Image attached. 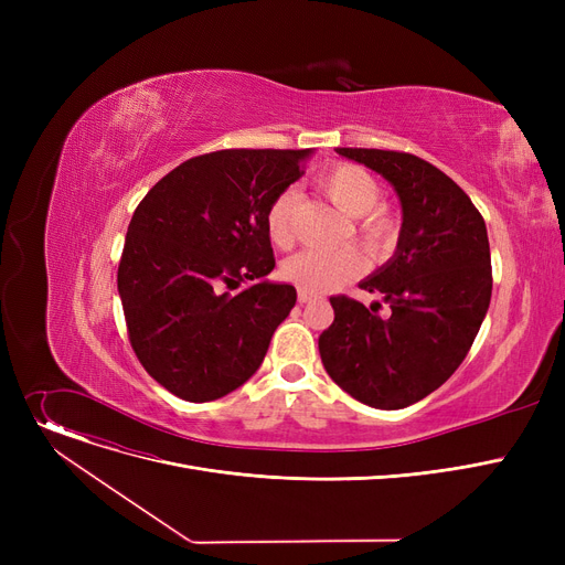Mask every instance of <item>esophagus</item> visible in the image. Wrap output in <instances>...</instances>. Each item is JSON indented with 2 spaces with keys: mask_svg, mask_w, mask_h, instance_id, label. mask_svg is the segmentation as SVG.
Returning a JSON list of instances; mask_svg holds the SVG:
<instances>
[{
  "mask_svg": "<svg viewBox=\"0 0 565 565\" xmlns=\"http://www.w3.org/2000/svg\"><path fill=\"white\" fill-rule=\"evenodd\" d=\"M318 298V295L316 292H309V290H300L298 292V300L305 305V302H311V300H316Z\"/></svg>",
  "mask_w": 565,
  "mask_h": 565,
  "instance_id": "1",
  "label": "esophagus"
}]
</instances>
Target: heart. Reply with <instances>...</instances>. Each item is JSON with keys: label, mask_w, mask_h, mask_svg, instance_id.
Instances as JSON below:
<instances>
[{"label": "heart", "mask_w": 565, "mask_h": 565, "mask_svg": "<svg viewBox=\"0 0 565 565\" xmlns=\"http://www.w3.org/2000/svg\"><path fill=\"white\" fill-rule=\"evenodd\" d=\"M318 188L324 192L339 211L350 215V231L364 252L373 258L387 254L394 245L396 237V220L387 207L377 205L380 201V183L375 178L350 162L332 164L318 175ZM295 196L292 190H284L267 207L265 226L270 241L279 249H288L295 241L292 231V211H295ZM364 270V258L358 249L343 247L334 252H318L305 249L300 254L290 256L281 265V275L286 281L295 284L302 290L320 292L332 290L350 279L358 277Z\"/></svg>", "instance_id": "obj_1"}]
</instances>
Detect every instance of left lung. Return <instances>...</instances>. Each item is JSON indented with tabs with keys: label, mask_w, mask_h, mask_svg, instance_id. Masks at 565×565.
Returning a JSON list of instances; mask_svg holds the SVG:
<instances>
[{
	"label": "left lung",
	"mask_w": 565,
	"mask_h": 565,
	"mask_svg": "<svg viewBox=\"0 0 565 565\" xmlns=\"http://www.w3.org/2000/svg\"><path fill=\"white\" fill-rule=\"evenodd\" d=\"M396 188L403 228L394 258L362 281L390 316L337 295L334 322L318 339L324 371L343 392L377 409L433 394L467 358L490 307L492 265L483 215L430 162L380 148H337Z\"/></svg>",
	"instance_id": "1"
}]
</instances>
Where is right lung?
Instances as JSON below:
<instances>
[{
	"label": "right lung",
	"instance_id": "obj_1",
	"mask_svg": "<svg viewBox=\"0 0 565 565\" xmlns=\"http://www.w3.org/2000/svg\"><path fill=\"white\" fill-rule=\"evenodd\" d=\"M309 151L224 148L185 160L139 201L118 295L139 364L173 396L205 403L245 384L298 300L275 270L265 215Z\"/></svg>",
	"mask_w": 565,
	"mask_h": 565
}]
</instances>
